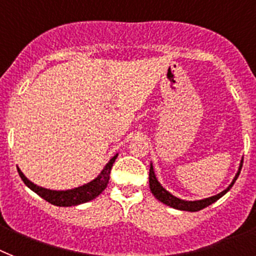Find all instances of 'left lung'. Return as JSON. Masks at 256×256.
<instances>
[{"instance_id":"obj_1","label":"left lung","mask_w":256,"mask_h":256,"mask_svg":"<svg viewBox=\"0 0 256 256\" xmlns=\"http://www.w3.org/2000/svg\"><path fill=\"white\" fill-rule=\"evenodd\" d=\"M242 164H243V159H240V168H238V172L236 174L234 178H232V182H230V186H228L226 189H224L222 192H220L216 196H212V197H208V198H202V200H196V201H186V200H182V198H178V197L174 196L172 193H170L167 189L164 188L162 186L159 180L156 178V175H155V172H154V167H152V163L150 164V178H148V182H150V189H151V192L155 197H156L158 200L160 201V202L166 204L168 206L174 208V209H178V210H186V212H198L204 208L209 206L212 205L213 202L218 200V198H221L225 193H228L230 190L232 186H234V182L238 178L240 174V170H242Z\"/></svg>"}]
</instances>
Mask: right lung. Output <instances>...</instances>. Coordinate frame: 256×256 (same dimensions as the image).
<instances>
[{"label": "right lung", "mask_w": 256, "mask_h": 256, "mask_svg": "<svg viewBox=\"0 0 256 256\" xmlns=\"http://www.w3.org/2000/svg\"><path fill=\"white\" fill-rule=\"evenodd\" d=\"M118 154H116L112 159L106 163V166L104 167V170L100 172V175L94 178L92 182H86L84 186H80L78 188L67 189V190H54V189H47L43 186H39L30 182L26 176L24 175V172L18 168V174H20V178L24 180L28 188L35 192L36 194L44 198L46 201H48L50 204L56 205V206H76L80 204L88 202V201L94 200L96 197L102 193L105 188L108 186L110 178V170L113 167V163L117 159Z\"/></svg>", "instance_id": "add662e5"}]
</instances>
